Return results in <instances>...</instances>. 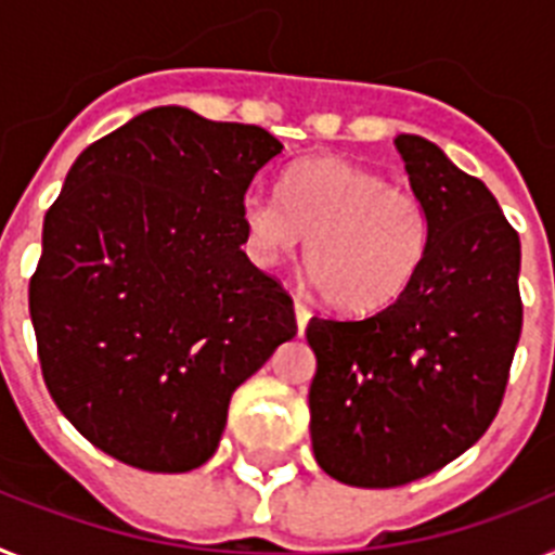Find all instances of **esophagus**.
Returning <instances> with one entry per match:
<instances>
[{"label":"esophagus","mask_w":555,"mask_h":555,"mask_svg":"<svg viewBox=\"0 0 555 555\" xmlns=\"http://www.w3.org/2000/svg\"><path fill=\"white\" fill-rule=\"evenodd\" d=\"M295 318H297V332L304 334L306 332V323H309V318H311L309 306L297 300V304H295Z\"/></svg>","instance_id":"34e87169"}]
</instances>
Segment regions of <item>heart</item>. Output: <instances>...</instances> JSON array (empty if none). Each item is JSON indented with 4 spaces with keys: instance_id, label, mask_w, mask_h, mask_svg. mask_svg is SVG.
Instances as JSON below:
<instances>
[{
    "instance_id": "obj_1",
    "label": "heart",
    "mask_w": 555,
    "mask_h": 555,
    "mask_svg": "<svg viewBox=\"0 0 555 555\" xmlns=\"http://www.w3.org/2000/svg\"><path fill=\"white\" fill-rule=\"evenodd\" d=\"M246 249L260 267L295 255L326 304L343 314H377L400 300L431 249V215L416 192L343 158L286 169L281 195L251 190L244 206Z\"/></svg>"
}]
</instances>
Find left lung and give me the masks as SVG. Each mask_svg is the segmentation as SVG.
I'll return each mask as SVG.
<instances>
[{
  "instance_id": "8db88e82",
  "label": "left lung",
  "mask_w": 555,
  "mask_h": 555,
  "mask_svg": "<svg viewBox=\"0 0 555 555\" xmlns=\"http://www.w3.org/2000/svg\"><path fill=\"white\" fill-rule=\"evenodd\" d=\"M431 215L423 272L369 318H311L314 460L337 482L397 488L446 468L493 423L521 334L516 229L479 178L397 135Z\"/></svg>"
}]
</instances>
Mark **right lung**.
<instances>
[{
	"instance_id": "add662e5",
	"label": "right lung",
	"mask_w": 555,
	"mask_h": 555,
	"mask_svg": "<svg viewBox=\"0 0 555 555\" xmlns=\"http://www.w3.org/2000/svg\"><path fill=\"white\" fill-rule=\"evenodd\" d=\"M283 144L255 124L146 109L76 158L30 278L44 386L124 465L184 474L215 453L229 400L297 334L246 244V190Z\"/></svg>"
}]
</instances>
